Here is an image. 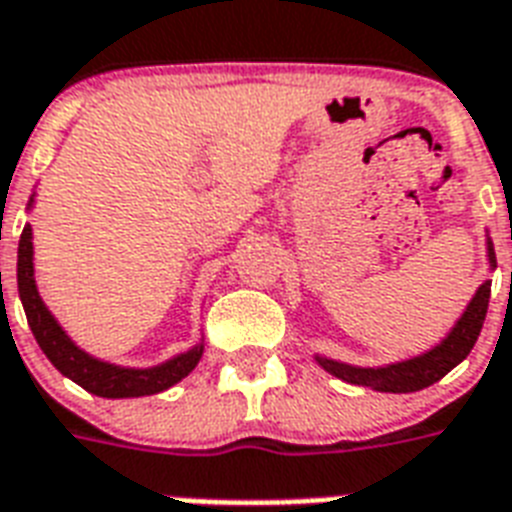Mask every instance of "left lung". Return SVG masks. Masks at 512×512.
<instances>
[{
  "label": "left lung",
  "mask_w": 512,
  "mask_h": 512,
  "mask_svg": "<svg viewBox=\"0 0 512 512\" xmlns=\"http://www.w3.org/2000/svg\"><path fill=\"white\" fill-rule=\"evenodd\" d=\"M486 256H489V269H497V256H494V245H491L489 235H486ZM489 296L491 280H483V285L475 291V296L462 312V318L454 323L449 334L443 336L441 344H435V347H430L422 355H414V358L387 363V366H350V363H342V360L320 358V355H315V360H318V366L323 371L334 374L336 379L358 384V387H371L376 392L425 390L470 355V350L478 342V334H481L483 320H486Z\"/></svg>",
  "instance_id": "left-lung-1"
}]
</instances>
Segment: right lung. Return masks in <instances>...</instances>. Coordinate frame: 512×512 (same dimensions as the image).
Listing matches in <instances>:
<instances>
[{"instance_id": "1", "label": "right lung", "mask_w": 512, "mask_h": 512, "mask_svg": "<svg viewBox=\"0 0 512 512\" xmlns=\"http://www.w3.org/2000/svg\"><path fill=\"white\" fill-rule=\"evenodd\" d=\"M34 197H29V208H34ZM2 277V275H0ZM18 296H21L23 312L29 320V328L47 360L53 363L63 376L77 382L82 390L93 392L98 398H141V395H154L178 384L184 376L194 371V366L202 358V339L186 352H178L173 358L162 360L157 366L136 368L117 366L109 360H101L85 352L74 339H71L63 326L55 320V315L47 310V304L39 296L37 277H34V232L31 224L23 227L21 243H18Z\"/></svg>"}]
</instances>
